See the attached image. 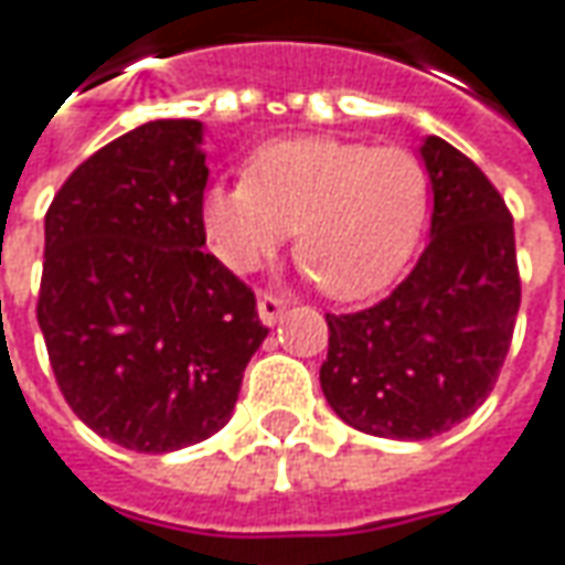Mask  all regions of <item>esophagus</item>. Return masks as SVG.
<instances>
[{"label": "esophagus", "instance_id": "esophagus-1", "mask_svg": "<svg viewBox=\"0 0 565 565\" xmlns=\"http://www.w3.org/2000/svg\"><path fill=\"white\" fill-rule=\"evenodd\" d=\"M284 309H287V300H284L281 294H275V290H259V319L265 324H275V321L281 319Z\"/></svg>", "mask_w": 565, "mask_h": 565}]
</instances>
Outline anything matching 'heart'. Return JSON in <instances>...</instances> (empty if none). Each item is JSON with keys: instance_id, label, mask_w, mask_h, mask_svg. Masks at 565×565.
I'll return each mask as SVG.
<instances>
[{"instance_id": "1", "label": "heart", "mask_w": 565, "mask_h": 565, "mask_svg": "<svg viewBox=\"0 0 565 565\" xmlns=\"http://www.w3.org/2000/svg\"><path fill=\"white\" fill-rule=\"evenodd\" d=\"M428 166L406 147L331 137L275 140L244 181L203 196L209 244L249 271L297 231V263L331 297L375 294L413 256L428 215Z\"/></svg>"}]
</instances>
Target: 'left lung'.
I'll use <instances>...</instances> for the list:
<instances>
[{
    "label": "left lung",
    "mask_w": 565,
    "mask_h": 565,
    "mask_svg": "<svg viewBox=\"0 0 565 565\" xmlns=\"http://www.w3.org/2000/svg\"><path fill=\"white\" fill-rule=\"evenodd\" d=\"M435 212L413 271L375 306L324 312L321 394L375 438L450 431L494 391L522 300L513 215L488 174L440 137L422 147Z\"/></svg>",
    "instance_id": "1"
}]
</instances>
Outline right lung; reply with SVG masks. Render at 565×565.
Instances as JSON below:
<instances>
[{
    "label": "right lung",
    "instance_id": "obj_1",
    "mask_svg": "<svg viewBox=\"0 0 565 565\" xmlns=\"http://www.w3.org/2000/svg\"><path fill=\"white\" fill-rule=\"evenodd\" d=\"M203 125L147 121L74 168L46 212L36 321L74 416L137 454L212 438L268 328L205 253Z\"/></svg>",
    "mask_w": 565,
    "mask_h": 565
}]
</instances>
